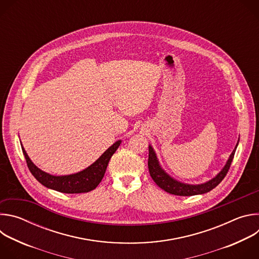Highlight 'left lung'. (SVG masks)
Here are the masks:
<instances>
[{
    "mask_svg": "<svg viewBox=\"0 0 259 259\" xmlns=\"http://www.w3.org/2000/svg\"><path fill=\"white\" fill-rule=\"evenodd\" d=\"M238 143H239V141H238ZM238 143L235 147V150L231 154L227 164L223 168V170H221L214 178H212L211 180H209L205 183H202V184H187V183H182V182L177 181L176 179L172 178L169 174H167L162 169V167L158 161L157 155L151 145L149 146V162H147V165H149V171H150V174H151L153 180L157 183V186L171 195L187 196V197L195 196V195H202V194L212 191L226 177V175L229 172V169L231 167V164L233 162Z\"/></svg>",
    "mask_w": 259,
    "mask_h": 259,
    "instance_id": "left-lung-1",
    "label": "left lung"
}]
</instances>
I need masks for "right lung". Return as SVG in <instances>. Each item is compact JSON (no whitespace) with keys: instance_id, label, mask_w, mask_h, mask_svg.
Masks as SVG:
<instances>
[{"instance_id":"1","label":"right lung","mask_w":259,"mask_h":259,"mask_svg":"<svg viewBox=\"0 0 259 259\" xmlns=\"http://www.w3.org/2000/svg\"><path fill=\"white\" fill-rule=\"evenodd\" d=\"M120 144L121 140L116 141L92 165H90L85 170L75 174L63 176H55L42 171L30 161L23 146H21V149L30 173L44 187L65 194H81L93 191L100 183L110 158L118 150Z\"/></svg>"}]
</instances>
